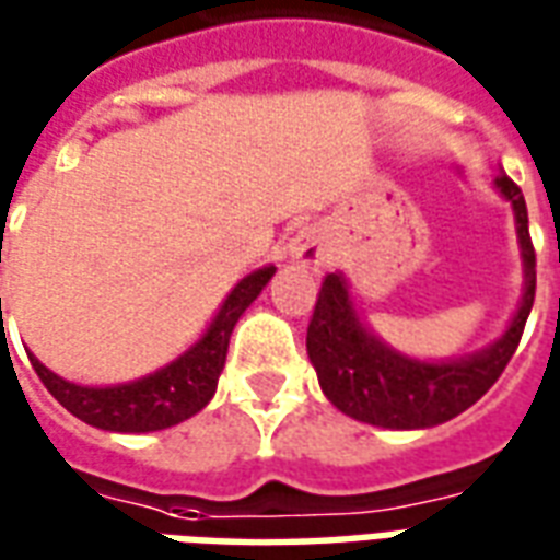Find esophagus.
Wrapping results in <instances>:
<instances>
[{"instance_id": "obj_1", "label": "esophagus", "mask_w": 560, "mask_h": 560, "mask_svg": "<svg viewBox=\"0 0 560 560\" xmlns=\"http://www.w3.org/2000/svg\"><path fill=\"white\" fill-rule=\"evenodd\" d=\"M291 257L293 260H300V264H305V267H327L329 248L317 233L303 231L291 243Z\"/></svg>"}]
</instances>
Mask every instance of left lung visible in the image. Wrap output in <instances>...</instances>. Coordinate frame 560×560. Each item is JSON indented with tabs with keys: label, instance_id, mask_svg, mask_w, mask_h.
Returning a JSON list of instances; mask_svg holds the SVG:
<instances>
[{
	"label": "left lung",
	"instance_id": "1",
	"mask_svg": "<svg viewBox=\"0 0 560 560\" xmlns=\"http://www.w3.org/2000/svg\"><path fill=\"white\" fill-rule=\"evenodd\" d=\"M494 185L513 203L518 245L525 257V296L510 329L492 348L465 360H450V363L408 360L389 351L387 345H381L372 332H365L348 300L345 279L329 272L320 284L315 312L308 320L305 348L315 365L320 389L341 413L384 429H429L468 411L501 377L510 357L516 353L534 305L537 255L530 243L528 207L522 188L504 173L494 179Z\"/></svg>",
	"mask_w": 560,
	"mask_h": 560
}]
</instances>
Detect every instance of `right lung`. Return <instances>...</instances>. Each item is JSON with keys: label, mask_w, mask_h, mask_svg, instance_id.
<instances>
[{"label": "right lung", "mask_w": 560, "mask_h": 560, "mask_svg": "<svg viewBox=\"0 0 560 560\" xmlns=\"http://www.w3.org/2000/svg\"><path fill=\"white\" fill-rule=\"evenodd\" d=\"M272 272L276 267H264L245 276L224 300L203 339L195 348H188L176 363L159 369L155 375L119 387H78L66 377L54 375L50 369H44L35 357H30V363L44 387L50 389V396L78 420L107 432H159L195 417L215 396L233 327L245 308L255 303L257 293L267 288Z\"/></svg>", "instance_id": "obj_1"}]
</instances>
